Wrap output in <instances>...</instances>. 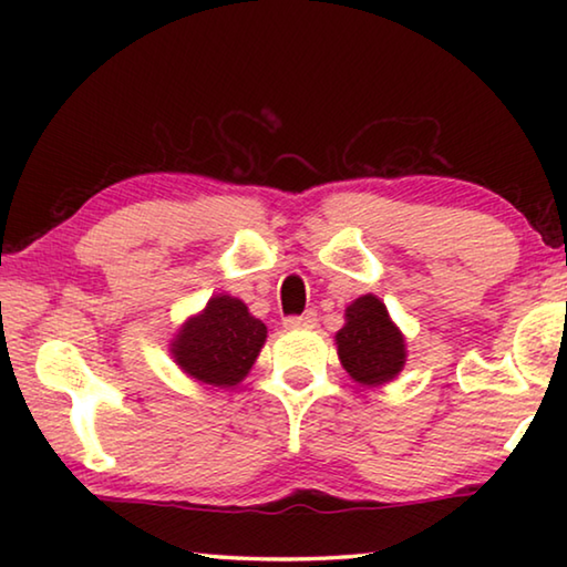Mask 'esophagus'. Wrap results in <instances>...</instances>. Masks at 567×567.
<instances>
[{
    "label": "esophagus",
    "mask_w": 567,
    "mask_h": 567,
    "mask_svg": "<svg viewBox=\"0 0 567 567\" xmlns=\"http://www.w3.org/2000/svg\"><path fill=\"white\" fill-rule=\"evenodd\" d=\"M285 328L287 330H302V328H315L318 324V312L307 310L305 315H295V318H285Z\"/></svg>",
    "instance_id": "1"
}]
</instances>
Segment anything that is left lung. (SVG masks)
<instances>
[{"label": "left lung", "mask_w": 567, "mask_h": 567, "mask_svg": "<svg viewBox=\"0 0 567 567\" xmlns=\"http://www.w3.org/2000/svg\"><path fill=\"white\" fill-rule=\"evenodd\" d=\"M334 344L344 372L362 388L392 382L408 362L405 334L372 292L344 307V324L334 334Z\"/></svg>", "instance_id": "8db88e82"}]
</instances>
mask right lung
Returning a JSON list of instances; mask_svg holds the SVG:
<instances>
[{"instance_id":"add662e5","label":"right lung","mask_w":567,"mask_h":567,"mask_svg":"<svg viewBox=\"0 0 567 567\" xmlns=\"http://www.w3.org/2000/svg\"><path fill=\"white\" fill-rule=\"evenodd\" d=\"M267 340V328L233 295H213L169 340V354L189 380L233 390L243 382Z\"/></svg>"}]
</instances>
